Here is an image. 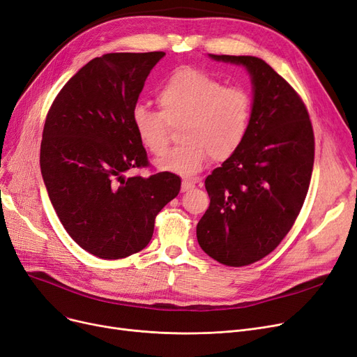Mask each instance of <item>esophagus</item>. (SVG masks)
<instances>
[{"instance_id":"1","label":"esophagus","mask_w":357,"mask_h":357,"mask_svg":"<svg viewBox=\"0 0 357 357\" xmlns=\"http://www.w3.org/2000/svg\"><path fill=\"white\" fill-rule=\"evenodd\" d=\"M194 188H195V181H190V179L182 181V185H181V191L182 192H188V191H191Z\"/></svg>"}]
</instances>
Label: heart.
Masks as SVG:
<instances>
[{"mask_svg": "<svg viewBox=\"0 0 357 357\" xmlns=\"http://www.w3.org/2000/svg\"><path fill=\"white\" fill-rule=\"evenodd\" d=\"M160 112L135 105L132 126L139 142L151 154L166 151L170 128L181 126L179 147L155 162L160 170L192 176L208 157L228 160L244 144L253 119V97L243 86H225L215 76L182 68L157 89Z\"/></svg>", "mask_w": 357, "mask_h": 357, "instance_id": "heart-1", "label": "heart"}]
</instances>
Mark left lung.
Segmentation results:
<instances>
[{"mask_svg":"<svg viewBox=\"0 0 357 357\" xmlns=\"http://www.w3.org/2000/svg\"><path fill=\"white\" fill-rule=\"evenodd\" d=\"M208 56L244 66L253 84L248 135L206 178L210 206L197 223L203 252L238 268L273 252L294 225L312 178L314 137L305 102L266 61Z\"/></svg>","mask_w":357,"mask_h":357,"instance_id":"8db88e82","label":"left lung"}]
</instances>
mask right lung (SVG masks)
I'll return each instance as SVG.
<instances>
[{
	"mask_svg": "<svg viewBox=\"0 0 357 357\" xmlns=\"http://www.w3.org/2000/svg\"><path fill=\"white\" fill-rule=\"evenodd\" d=\"M163 57V51L110 52L91 60L61 88L45 119L41 174L51 204L73 241L100 259L147 247L157 213L181 190L170 172L125 178L149 166L130 116Z\"/></svg>",
	"mask_w": 357,
	"mask_h": 357,
	"instance_id": "right-lung-1",
	"label": "right lung"
}]
</instances>
